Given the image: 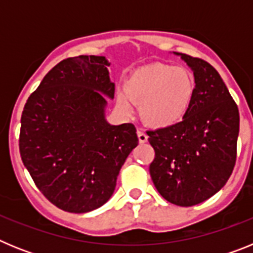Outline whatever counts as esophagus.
I'll return each instance as SVG.
<instances>
[{"instance_id": "obj_1", "label": "esophagus", "mask_w": 253, "mask_h": 253, "mask_svg": "<svg viewBox=\"0 0 253 253\" xmlns=\"http://www.w3.org/2000/svg\"><path fill=\"white\" fill-rule=\"evenodd\" d=\"M138 139H139V143H146L148 140V135L143 130H138Z\"/></svg>"}]
</instances>
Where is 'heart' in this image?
<instances>
[{"label": "heart", "instance_id": "b5f03b06", "mask_svg": "<svg viewBox=\"0 0 253 253\" xmlns=\"http://www.w3.org/2000/svg\"><path fill=\"white\" fill-rule=\"evenodd\" d=\"M116 101L125 111L131 102L140 104V116L146 123L165 128L180 122L189 110L195 93V78L184 67L156 63L139 68L131 75Z\"/></svg>", "mask_w": 253, "mask_h": 253}]
</instances>
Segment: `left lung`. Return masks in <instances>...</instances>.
Here are the masks:
<instances>
[{
	"mask_svg": "<svg viewBox=\"0 0 253 253\" xmlns=\"http://www.w3.org/2000/svg\"><path fill=\"white\" fill-rule=\"evenodd\" d=\"M195 78V93L182 122L148 131L156 156L152 181L167 202L193 207L215 195L237 157L240 113L222 77L208 62L184 53Z\"/></svg>",
	"mask_w": 253,
	"mask_h": 253,
	"instance_id": "left-lung-1",
	"label": "left lung"
}]
</instances>
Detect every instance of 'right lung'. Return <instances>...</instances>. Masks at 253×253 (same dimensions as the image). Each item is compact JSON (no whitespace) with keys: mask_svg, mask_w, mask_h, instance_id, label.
<instances>
[{"mask_svg":"<svg viewBox=\"0 0 253 253\" xmlns=\"http://www.w3.org/2000/svg\"><path fill=\"white\" fill-rule=\"evenodd\" d=\"M105 57L67 58L49 71L21 115L20 154L43 195L59 209L87 213L111 198L138 146L133 124L106 120L115 84Z\"/></svg>","mask_w":253,"mask_h":253,"instance_id":"right-lung-1","label":"right lung"}]
</instances>
